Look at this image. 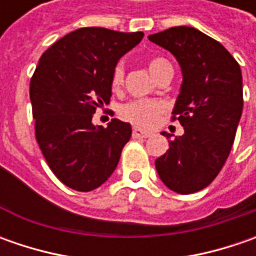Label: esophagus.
I'll return each instance as SVG.
<instances>
[{
    "label": "esophagus",
    "mask_w": 256,
    "mask_h": 256,
    "mask_svg": "<svg viewBox=\"0 0 256 256\" xmlns=\"http://www.w3.org/2000/svg\"><path fill=\"white\" fill-rule=\"evenodd\" d=\"M132 136L134 138H148V136H150V132L142 131V130H140V128H134Z\"/></svg>",
    "instance_id": "esophagus-1"
}]
</instances>
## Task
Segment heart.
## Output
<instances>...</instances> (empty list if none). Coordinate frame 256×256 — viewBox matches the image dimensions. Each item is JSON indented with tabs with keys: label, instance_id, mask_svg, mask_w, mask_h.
Masks as SVG:
<instances>
[{
	"label": "heart",
	"instance_id": "obj_1",
	"mask_svg": "<svg viewBox=\"0 0 256 256\" xmlns=\"http://www.w3.org/2000/svg\"><path fill=\"white\" fill-rule=\"evenodd\" d=\"M170 62L165 58H152L148 62V68L151 71V74L154 76H156V74L168 66ZM124 84V68L122 65H116L114 68L112 76H111V85H112L114 91H118ZM164 105L161 101L158 100H135L128 104H124L120 108V115L122 116L124 120L130 121L136 126H151L156 122L158 116L162 114Z\"/></svg>",
	"mask_w": 256,
	"mask_h": 256
}]
</instances>
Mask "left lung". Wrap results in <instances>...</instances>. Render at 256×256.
<instances>
[{
    "instance_id": "1",
    "label": "left lung",
    "mask_w": 256,
    "mask_h": 256,
    "mask_svg": "<svg viewBox=\"0 0 256 256\" xmlns=\"http://www.w3.org/2000/svg\"><path fill=\"white\" fill-rule=\"evenodd\" d=\"M148 40L168 50L182 71L172 121L181 122L184 135L168 141L155 168L170 190L194 194L216 178L231 152L244 106L241 68L224 45L192 26H172Z\"/></svg>"
}]
</instances>
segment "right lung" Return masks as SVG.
<instances>
[{"mask_svg":"<svg viewBox=\"0 0 256 256\" xmlns=\"http://www.w3.org/2000/svg\"><path fill=\"white\" fill-rule=\"evenodd\" d=\"M144 32L80 28L52 44L35 68L30 98L35 138L60 181L75 191L101 186L115 171L131 125L114 118L95 126V110L111 98L116 62L142 40Z\"/></svg>","mask_w":256,"mask_h":256,"instance_id":"obj_1","label":"right lung"}]
</instances>
